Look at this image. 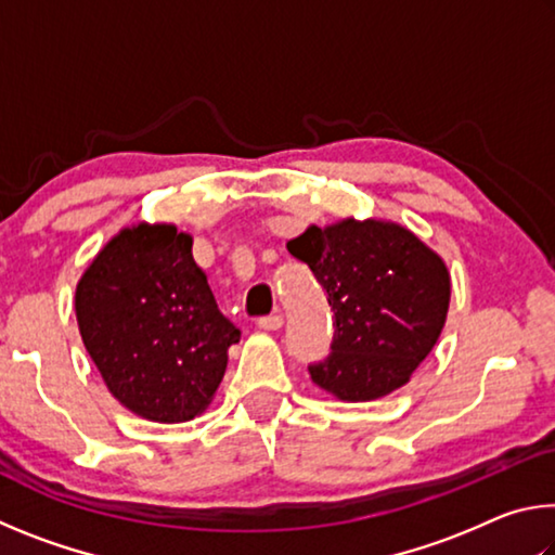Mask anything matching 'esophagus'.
I'll return each mask as SVG.
<instances>
[{
    "label": "esophagus",
    "instance_id": "1",
    "mask_svg": "<svg viewBox=\"0 0 555 555\" xmlns=\"http://www.w3.org/2000/svg\"><path fill=\"white\" fill-rule=\"evenodd\" d=\"M257 325L261 327V331H279V327L284 325V315H281V313L264 315V318H259Z\"/></svg>",
    "mask_w": 555,
    "mask_h": 555
}]
</instances>
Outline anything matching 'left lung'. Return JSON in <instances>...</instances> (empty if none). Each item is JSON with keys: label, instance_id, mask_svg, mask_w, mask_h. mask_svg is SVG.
<instances>
[{"label": "left lung", "instance_id": "1", "mask_svg": "<svg viewBox=\"0 0 555 555\" xmlns=\"http://www.w3.org/2000/svg\"><path fill=\"white\" fill-rule=\"evenodd\" d=\"M286 247L311 267L335 313L333 352L308 367L315 387L357 403L409 384L448 318L443 257L403 224L377 218L311 224Z\"/></svg>", "mask_w": 555, "mask_h": 555}]
</instances>
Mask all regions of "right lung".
Segmentation results:
<instances>
[{
	"instance_id": "add662e5",
	"label": "right lung",
	"mask_w": 555,
	"mask_h": 555,
	"mask_svg": "<svg viewBox=\"0 0 555 555\" xmlns=\"http://www.w3.org/2000/svg\"><path fill=\"white\" fill-rule=\"evenodd\" d=\"M75 318L112 397L156 424L201 416L240 343L171 222L121 228L82 271Z\"/></svg>"
}]
</instances>
